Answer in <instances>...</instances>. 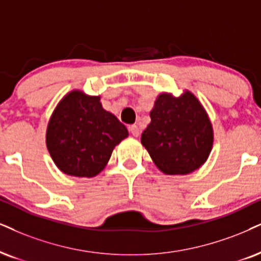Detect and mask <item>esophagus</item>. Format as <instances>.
Listing matches in <instances>:
<instances>
[{
	"mask_svg": "<svg viewBox=\"0 0 261 261\" xmlns=\"http://www.w3.org/2000/svg\"><path fill=\"white\" fill-rule=\"evenodd\" d=\"M129 132L132 133V136L136 137V138L140 136V129H139V127H138V125H136V124L130 125V127H129Z\"/></svg>",
	"mask_w": 261,
	"mask_h": 261,
	"instance_id": "34e87169",
	"label": "esophagus"
}]
</instances>
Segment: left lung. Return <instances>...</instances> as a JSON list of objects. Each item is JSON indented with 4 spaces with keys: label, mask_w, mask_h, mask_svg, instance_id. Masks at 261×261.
Returning <instances> with one entry per match:
<instances>
[{
    "label": "left lung",
    "mask_w": 261,
    "mask_h": 261,
    "mask_svg": "<svg viewBox=\"0 0 261 261\" xmlns=\"http://www.w3.org/2000/svg\"><path fill=\"white\" fill-rule=\"evenodd\" d=\"M150 117L141 144L161 172L182 175L203 165L213 145V128L192 93L159 95Z\"/></svg>",
    "instance_id": "1"
}]
</instances>
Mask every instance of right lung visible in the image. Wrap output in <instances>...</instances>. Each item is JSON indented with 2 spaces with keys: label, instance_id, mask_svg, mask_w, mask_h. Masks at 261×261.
Segmentation results:
<instances>
[{
  "label": "right lung",
  "instance_id": "obj_1",
  "mask_svg": "<svg viewBox=\"0 0 261 261\" xmlns=\"http://www.w3.org/2000/svg\"><path fill=\"white\" fill-rule=\"evenodd\" d=\"M127 137L125 125L102 109L99 96L73 91L54 110L46 143L62 172L92 178L105 168L114 147Z\"/></svg>",
  "mask_w": 261,
  "mask_h": 261
}]
</instances>
